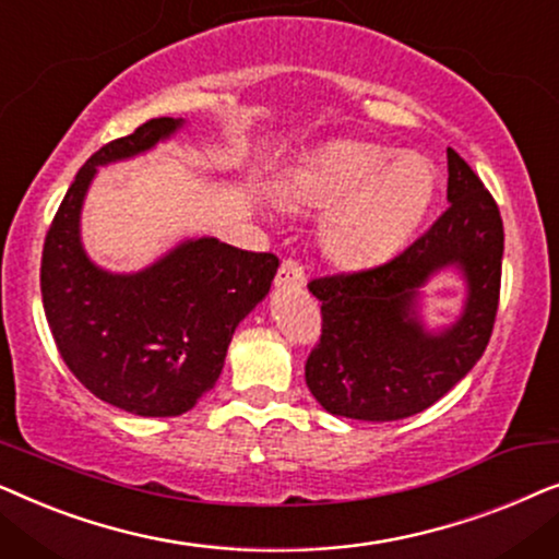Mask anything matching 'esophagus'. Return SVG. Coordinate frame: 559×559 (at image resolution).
Returning <instances> with one entry per match:
<instances>
[{"label":"esophagus","instance_id":"esophagus-1","mask_svg":"<svg viewBox=\"0 0 559 559\" xmlns=\"http://www.w3.org/2000/svg\"><path fill=\"white\" fill-rule=\"evenodd\" d=\"M305 270L300 262H295V259H285V262L280 264V272H277V280H274V285L277 287H302L305 285Z\"/></svg>","mask_w":559,"mask_h":559}]
</instances>
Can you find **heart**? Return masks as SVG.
Returning <instances> with one entry per match:
<instances>
[{
  "label": "heart",
  "instance_id": "1",
  "mask_svg": "<svg viewBox=\"0 0 559 559\" xmlns=\"http://www.w3.org/2000/svg\"><path fill=\"white\" fill-rule=\"evenodd\" d=\"M289 209H331L320 243L333 262L366 266L396 254L435 198V173L417 157L392 159L364 142H333L285 175Z\"/></svg>",
  "mask_w": 559,
  "mask_h": 559
}]
</instances>
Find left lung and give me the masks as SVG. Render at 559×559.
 <instances>
[{"label": "left lung", "mask_w": 559, "mask_h": 559, "mask_svg": "<svg viewBox=\"0 0 559 559\" xmlns=\"http://www.w3.org/2000/svg\"><path fill=\"white\" fill-rule=\"evenodd\" d=\"M445 213L386 264L312 280L323 335L305 381L338 417L392 423L417 415L468 373L491 338L501 293L499 205L471 165L448 147ZM457 265L469 295L462 318L438 334L416 316L418 287Z\"/></svg>", "instance_id": "left-lung-1"}]
</instances>
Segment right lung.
I'll list each match as a JSON object with an SVG mask.
<instances>
[{
    "mask_svg": "<svg viewBox=\"0 0 559 559\" xmlns=\"http://www.w3.org/2000/svg\"><path fill=\"white\" fill-rule=\"evenodd\" d=\"M182 119L144 121L88 157L45 236L40 289L50 333L75 379L140 417H175L213 389L236 325L264 300L280 259L211 236L147 270L111 274L81 247V205L98 165L155 147Z\"/></svg>",
    "mask_w": 559,
    "mask_h": 559,
    "instance_id": "obj_1",
    "label": "right lung"
}]
</instances>
